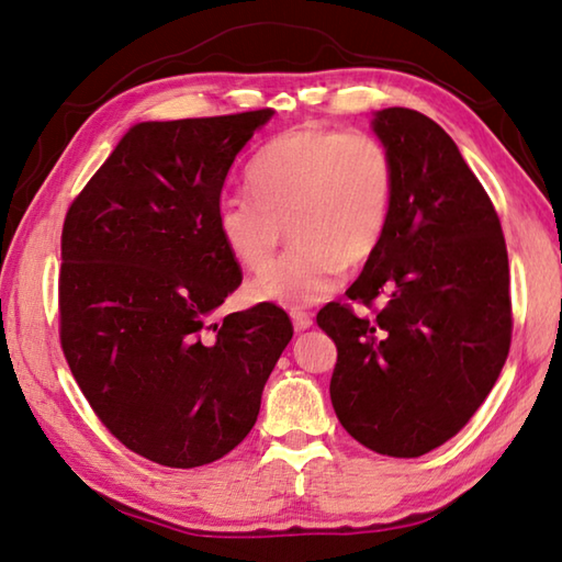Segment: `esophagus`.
<instances>
[{"instance_id": "esophagus-1", "label": "esophagus", "mask_w": 562, "mask_h": 562, "mask_svg": "<svg viewBox=\"0 0 562 562\" xmlns=\"http://www.w3.org/2000/svg\"><path fill=\"white\" fill-rule=\"evenodd\" d=\"M290 317H292V325H294V329H297V331H304V329L312 327V315H310V312L292 310Z\"/></svg>"}]
</instances>
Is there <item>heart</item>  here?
Returning a JSON list of instances; mask_svg holds the SVG:
<instances>
[{
	"instance_id": "1",
	"label": "heart",
	"mask_w": 562,
	"mask_h": 562,
	"mask_svg": "<svg viewBox=\"0 0 562 562\" xmlns=\"http://www.w3.org/2000/svg\"><path fill=\"white\" fill-rule=\"evenodd\" d=\"M250 193L217 201V235L235 262L258 270L289 225L293 250L245 284L252 304L300 310L337 292L382 247L394 207V164L382 140L307 123L274 136L247 168Z\"/></svg>"
}]
</instances>
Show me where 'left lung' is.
I'll return each instance as SVG.
<instances>
[{"label":"left lung","instance_id":"left-lung-1","mask_svg":"<svg viewBox=\"0 0 562 562\" xmlns=\"http://www.w3.org/2000/svg\"><path fill=\"white\" fill-rule=\"evenodd\" d=\"M372 131L394 164L382 247L317 325L335 339L331 406L349 436L416 459L459 434L506 364L510 278L501 221L459 146L412 109H382Z\"/></svg>","mask_w":562,"mask_h":562}]
</instances>
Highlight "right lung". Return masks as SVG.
<instances>
[{
  "mask_svg": "<svg viewBox=\"0 0 562 562\" xmlns=\"http://www.w3.org/2000/svg\"><path fill=\"white\" fill-rule=\"evenodd\" d=\"M272 113L136 123L66 213L64 357L103 426L170 469L213 463L250 434L292 339L274 304L207 325L243 282L215 207Z\"/></svg>",
  "mask_w": 562,
  "mask_h": 562,
  "instance_id": "1",
  "label": "right lung"
}]
</instances>
